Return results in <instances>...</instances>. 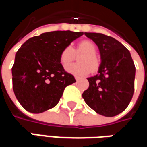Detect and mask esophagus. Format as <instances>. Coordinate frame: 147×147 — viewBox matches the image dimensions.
Returning <instances> with one entry per match:
<instances>
[{
	"instance_id": "esophagus-1",
	"label": "esophagus",
	"mask_w": 147,
	"mask_h": 147,
	"mask_svg": "<svg viewBox=\"0 0 147 147\" xmlns=\"http://www.w3.org/2000/svg\"><path fill=\"white\" fill-rule=\"evenodd\" d=\"M75 79H76V81H79V80H80V77L75 76Z\"/></svg>"
}]
</instances>
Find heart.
Instances as JSON below:
<instances>
[{
	"instance_id": "heart-1",
	"label": "heart",
	"mask_w": 147,
	"mask_h": 147,
	"mask_svg": "<svg viewBox=\"0 0 147 147\" xmlns=\"http://www.w3.org/2000/svg\"><path fill=\"white\" fill-rule=\"evenodd\" d=\"M76 53H83L79 57L80 64H71L66 67V71L68 73L76 76H84L98 68L99 61L96 57L97 47L94 43L90 41H83L79 43L77 46ZM75 57V51L71 45H67L61 51L60 55V61L63 66H66Z\"/></svg>"
}]
</instances>
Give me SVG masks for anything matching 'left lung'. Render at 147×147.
<instances>
[{
	"mask_svg": "<svg viewBox=\"0 0 147 147\" xmlns=\"http://www.w3.org/2000/svg\"><path fill=\"white\" fill-rule=\"evenodd\" d=\"M98 47L101 64L98 72L89 77V87L82 94L97 113L114 117L129 105L134 93L136 67L128 49L112 37L85 32Z\"/></svg>",
	"mask_w": 147,
	"mask_h": 147,
	"instance_id": "1",
	"label": "left lung"
}]
</instances>
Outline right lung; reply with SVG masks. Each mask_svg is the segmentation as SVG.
Returning a JSON list of instances; mask_svg holds the SVG:
<instances>
[{"label":"right lung","instance_id":"right-lung-1","mask_svg":"<svg viewBox=\"0 0 147 147\" xmlns=\"http://www.w3.org/2000/svg\"><path fill=\"white\" fill-rule=\"evenodd\" d=\"M83 32L57 30L30 38L16 54L11 68L12 87L25 109L41 113L53 108L64 88L76 82L60 61L61 51Z\"/></svg>","mask_w":147,"mask_h":147}]
</instances>
